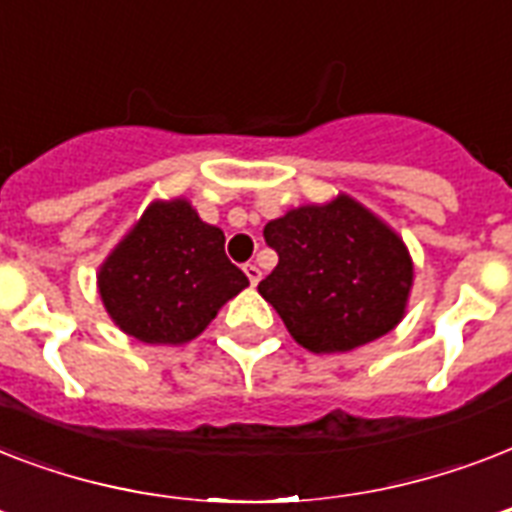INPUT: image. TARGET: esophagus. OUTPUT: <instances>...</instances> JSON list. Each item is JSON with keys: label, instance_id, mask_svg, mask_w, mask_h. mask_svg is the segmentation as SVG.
<instances>
[{"label": "esophagus", "instance_id": "obj_1", "mask_svg": "<svg viewBox=\"0 0 512 512\" xmlns=\"http://www.w3.org/2000/svg\"><path fill=\"white\" fill-rule=\"evenodd\" d=\"M244 273H247V279H249V284H252V287H255L257 281H260V268H257L255 263L244 265Z\"/></svg>", "mask_w": 512, "mask_h": 512}]
</instances>
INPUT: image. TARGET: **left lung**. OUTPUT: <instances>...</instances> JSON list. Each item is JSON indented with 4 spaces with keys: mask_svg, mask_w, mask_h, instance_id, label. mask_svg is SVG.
Returning <instances> with one entry per match:
<instances>
[{
    "mask_svg": "<svg viewBox=\"0 0 512 512\" xmlns=\"http://www.w3.org/2000/svg\"><path fill=\"white\" fill-rule=\"evenodd\" d=\"M279 265L257 284L289 335L313 353H345L404 316L412 260L404 241L348 196L265 225Z\"/></svg>",
    "mask_w": 512,
    "mask_h": 512,
    "instance_id": "1",
    "label": "left lung"
}]
</instances>
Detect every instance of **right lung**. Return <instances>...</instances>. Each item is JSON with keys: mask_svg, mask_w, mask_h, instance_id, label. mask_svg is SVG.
Instances as JSON below:
<instances>
[{"mask_svg": "<svg viewBox=\"0 0 512 512\" xmlns=\"http://www.w3.org/2000/svg\"><path fill=\"white\" fill-rule=\"evenodd\" d=\"M249 279L225 257V236L183 199L154 201L100 268L111 319L140 342L177 345L204 332Z\"/></svg>", "mask_w": 512, "mask_h": 512, "instance_id": "obj_1", "label": "right lung"}]
</instances>
